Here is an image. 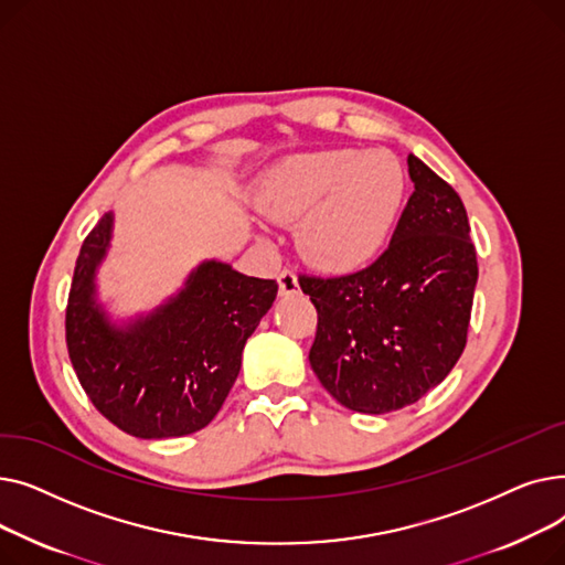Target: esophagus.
Listing matches in <instances>:
<instances>
[{
    "instance_id": "obj_1",
    "label": "esophagus",
    "mask_w": 565,
    "mask_h": 565,
    "mask_svg": "<svg viewBox=\"0 0 565 565\" xmlns=\"http://www.w3.org/2000/svg\"><path fill=\"white\" fill-rule=\"evenodd\" d=\"M279 292L281 295H298L300 292V281H298V275H295L292 270H281L279 273Z\"/></svg>"
}]
</instances>
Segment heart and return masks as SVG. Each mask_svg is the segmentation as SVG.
<instances>
[{
    "mask_svg": "<svg viewBox=\"0 0 565 565\" xmlns=\"http://www.w3.org/2000/svg\"><path fill=\"white\" fill-rule=\"evenodd\" d=\"M405 190V171L392 153L324 148L290 156L267 171L258 203L273 220L298 224L307 260L350 273L390 243Z\"/></svg>",
    "mask_w": 565,
    "mask_h": 565,
    "instance_id": "b5f03b06",
    "label": "heart"
}]
</instances>
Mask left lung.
I'll return each mask as SVG.
<instances>
[{
    "label": "left lung",
    "instance_id": "1",
    "mask_svg": "<svg viewBox=\"0 0 565 565\" xmlns=\"http://www.w3.org/2000/svg\"><path fill=\"white\" fill-rule=\"evenodd\" d=\"M414 192L390 247L360 273L300 277L318 311L309 362L352 412L417 403L451 373L467 343L477 249L458 192L407 156Z\"/></svg>",
    "mask_w": 565,
    "mask_h": 565
}]
</instances>
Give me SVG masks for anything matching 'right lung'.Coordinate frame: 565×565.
Returning a JSON list of instances; mask_svg holds the SVG:
<instances>
[{"label": "right lung", "mask_w": 565, "mask_h": 565, "mask_svg": "<svg viewBox=\"0 0 565 565\" xmlns=\"http://www.w3.org/2000/svg\"><path fill=\"white\" fill-rule=\"evenodd\" d=\"M114 215L82 243L66 307V343L86 396L116 428L141 439L205 428L241 373L243 348L277 298L275 279L203 260L148 316L114 324L96 300Z\"/></svg>", "instance_id": "obj_1"}]
</instances>
